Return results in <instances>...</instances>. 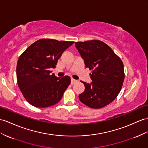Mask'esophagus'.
<instances>
[{"label":"esophagus","mask_w":148,"mask_h":148,"mask_svg":"<svg viewBox=\"0 0 148 148\" xmlns=\"http://www.w3.org/2000/svg\"><path fill=\"white\" fill-rule=\"evenodd\" d=\"M77 82V80H74V79L72 78L71 80V85H73V84H75V83H76Z\"/></svg>","instance_id":"1"}]
</instances>
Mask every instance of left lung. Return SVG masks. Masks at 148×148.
<instances>
[{
  "mask_svg": "<svg viewBox=\"0 0 148 148\" xmlns=\"http://www.w3.org/2000/svg\"><path fill=\"white\" fill-rule=\"evenodd\" d=\"M75 47L85 68L92 71L90 84L82 82L85 90L79 95L80 101L92 109L107 106L119 93L124 80V64L110 47L99 40L75 42Z\"/></svg>",
  "mask_w": 148,
  "mask_h": 148,
  "instance_id": "1",
  "label": "left lung"
}]
</instances>
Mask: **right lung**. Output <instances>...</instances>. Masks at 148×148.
<instances>
[{
    "mask_svg": "<svg viewBox=\"0 0 148 148\" xmlns=\"http://www.w3.org/2000/svg\"><path fill=\"white\" fill-rule=\"evenodd\" d=\"M73 41L41 39L25 50L17 61V84L31 105L45 108L55 105L62 98L70 84V78L50 75L63 53Z\"/></svg>",
    "mask_w": 148,
    "mask_h": 148,
    "instance_id": "obj_1",
    "label": "right lung"
}]
</instances>
